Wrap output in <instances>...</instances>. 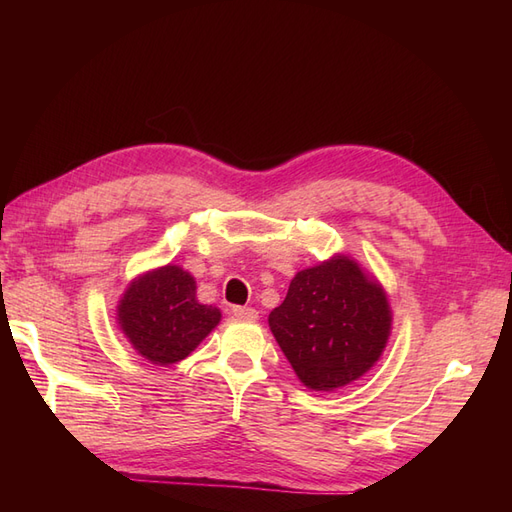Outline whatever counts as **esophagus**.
I'll return each instance as SVG.
<instances>
[{
    "label": "esophagus",
    "instance_id": "esophagus-1",
    "mask_svg": "<svg viewBox=\"0 0 512 512\" xmlns=\"http://www.w3.org/2000/svg\"><path fill=\"white\" fill-rule=\"evenodd\" d=\"M232 314H235V316L241 318V320H256V318H258L256 309H254V307H245V305L232 307Z\"/></svg>",
    "mask_w": 512,
    "mask_h": 512
}]
</instances>
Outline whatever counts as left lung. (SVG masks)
Returning <instances> with one entry per match:
<instances>
[{"label":"left lung","instance_id":"left-lung-1","mask_svg":"<svg viewBox=\"0 0 512 512\" xmlns=\"http://www.w3.org/2000/svg\"><path fill=\"white\" fill-rule=\"evenodd\" d=\"M269 327L307 389L333 391L380 359L391 309L354 260L337 256L294 275Z\"/></svg>","mask_w":512,"mask_h":512}]
</instances>
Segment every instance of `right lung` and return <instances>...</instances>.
Masks as SVG:
<instances>
[{
    "mask_svg": "<svg viewBox=\"0 0 512 512\" xmlns=\"http://www.w3.org/2000/svg\"><path fill=\"white\" fill-rule=\"evenodd\" d=\"M117 316L138 354L156 365H173L203 342L222 314L196 301L188 271L166 265L130 284Z\"/></svg>",
    "mask_w": 512,
    "mask_h": 512,
    "instance_id": "1",
    "label": "right lung"
}]
</instances>
